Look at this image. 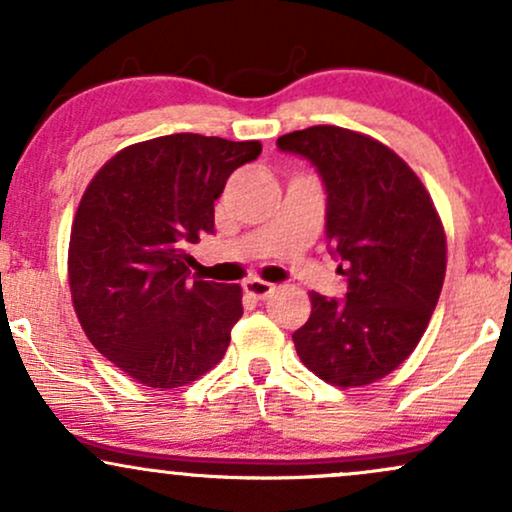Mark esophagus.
<instances>
[{"mask_svg":"<svg viewBox=\"0 0 512 512\" xmlns=\"http://www.w3.org/2000/svg\"><path fill=\"white\" fill-rule=\"evenodd\" d=\"M243 289L248 296L257 298V301H264V298H269V293L274 291V284H269V281H262V279H255V276H252V279L243 281Z\"/></svg>","mask_w":512,"mask_h":512,"instance_id":"esophagus-1","label":"esophagus"}]
</instances>
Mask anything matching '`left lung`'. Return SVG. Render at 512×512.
Wrapping results in <instances>:
<instances>
[{
    "label": "left lung",
    "instance_id": "obj_1",
    "mask_svg": "<svg viewBox=\"0 0 512 512\" xmlns=\"http://www.w3.org/2000/svg\"><path fill=\"white\" fill-rule=\"evenodd\" d=\"M315 166L327 192L330 255L344 298L310 293L298 356L339 387L370 385L407 358L426 332L445 279V233L431 195L385 144L334 125L276 139Z\"/></svg>",
    "mask_w": 512,
    "mask_h": 512
}]
</instances>
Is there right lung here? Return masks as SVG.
<instances>
[{"label": "right lung", "instance_id": "add662e5", "mask_svg": "<svg viewBox=\"0 0 512 512\" xmlns=\"http://www.w3.org/2000/svg\"><path fill=\"white\" fill-rule=\"evenodd\" d=\"M260 142L168 134L122 149L76 209L69 286L86 337L146 387L214 368L243 315L238 284L192 281L187 248L214 233V202Z\"/></svg>", "mask_w": 512, "mask_h": 512}]
</instances>
